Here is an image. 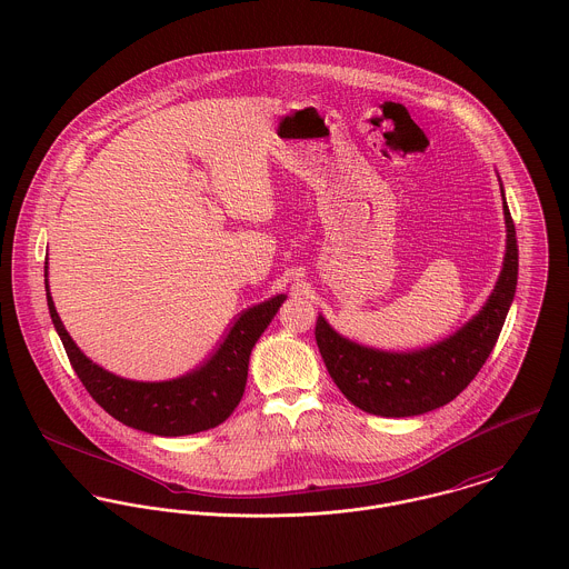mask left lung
<instances>
[{"instance_id": "left-lung-1", "label": "left lung", "mask_w": 569, "mask_h": 569, "mask_svg": "<svg viewBox=\"0 0 569 569\" xmlns=\"http://www.w3.org/2000/svg\"><path fill=\"white\" fill-rule=\"evenodd\" d=\"M500 193L506 224L502 270L485 306L453 333L428 347L390 351L342 336L318 315V351L353 406L378 417H415L449 403L478 376L498 342L517 288L519 253L502 181Z\"/></svg>"}]
</instances>
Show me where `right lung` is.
I'll use <instances>...</instances> for the list:
<instances>
[{"mask_svg": "<svg viewBox=\"0 0 569 569\" xmlns=\"http://www.w3.org/2000/svg\"><path fill=\"white\" fill-rule=\"evenodd\" d=\"M46 295L67 358L89 395L120 423L154 437L204 432L231 417L247 388L254 342L288 299L286 295H277L244 310L220 347L190 373L161 381H139L107 371L80 351L57 312L48 281V261Z\"/></svg>", "mask_w": 569, "mask_h": 569, "instance_id": "1", "label": "right lung"}]
</instances>
